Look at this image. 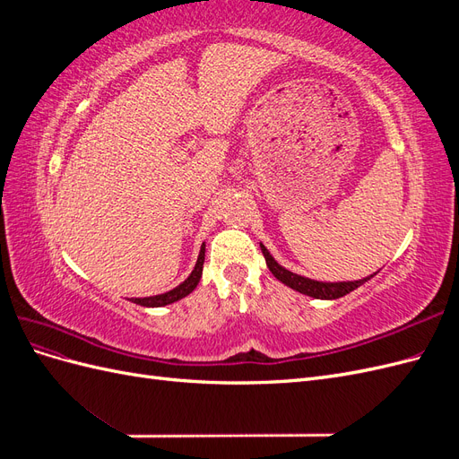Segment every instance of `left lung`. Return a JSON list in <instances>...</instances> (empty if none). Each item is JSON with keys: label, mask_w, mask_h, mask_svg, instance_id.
<instances>
[{"label": "left lung", "mask_w": 459, "mask_h": 459, "mask_svg": "<svg viewBox=\"0 0 459 459\" xmlns=\"http://www.w3.org/2000/svg\"><path fill=\"white\" fill-rule=\"evenodd\" d=\"M260 248H262V255L264 258H266V264L270 272L280 280L281 283H285L287 287L299 290V293L302 295H308V297H314V299H325V300H331V299H341L344 295H349L351 290L358 289L359 285H364L366 281H369L371 277L375 275H369V277H364V280L359 281H342V283H324V281H314V280H308V277H302V275H297L293 272L285 270L283 266H280L273 260V256L268 253V248L264 247L260 243Z\"/></svg>", "instance_id": "obj_1"}]
</instances>
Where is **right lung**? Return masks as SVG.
<instances>
[{"instance_id": "obj_1", "label": "right lung", "mask_w": 459, "mask_h": 459, "mask_svg": "<svg viewBox=\"0 0 459 459\" xmlns=\"http://www.w3.org/2000/svg\"><path fill=\"white\" fill-rule=\"evenodd\" d=\"M203 264H204V245L201 247V253L195 264V270L191 272V275L184 283H179L176 289L169 290V293H162V295H155V297H147V299H132V302L140 304V307H151V308H159V307H166V304H172L179 299L187 297L193 289L197 287L201 275H203Z\"/></svg>"}]
</instances>
